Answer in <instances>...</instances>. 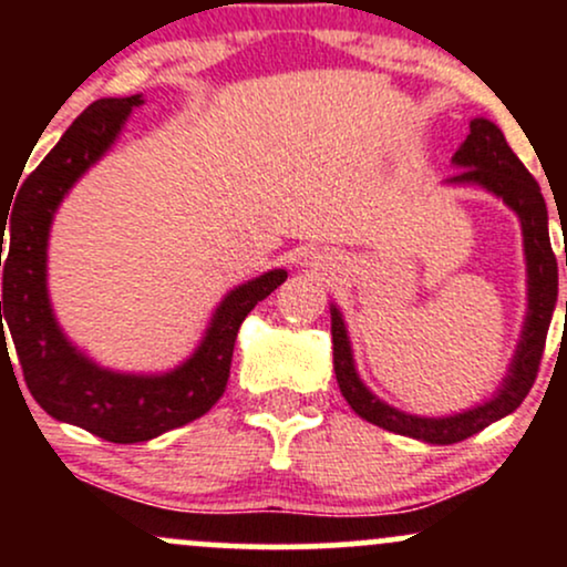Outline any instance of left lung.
<instances>
[{
    "instance_id": "obj_1",
    "label": "left lung",
    "mask_w": 567,
    "mask_h": 567,
    "mask_svg": "<svg viewBox=\"0 0 567 567\" xmlns=\"http://www.w3.org/2000/svg\"><path fill=\"white\" fill-rule=\"evenodd\" d=\"M453 165L461 167L445 184L483 186L517 213L523 224L525 261H528V317H525L523 338L514 351V360L498 394L483 405L464 410V413L445 415V419H421V415L402 413L386 402H381L365 383L360 381L351 357L347 324L341 311L330 306V333H333V368L341 394L347 396L360 419L386 429V432L405 434V437L432 442V445H453L472 434L483 432L493 421L514 413L519 402L530 392L533 381L542 365L546 333H549L551 311L557 303V258L549 243V216L536 178L525 171L523 162L512 152L504 133L491 120H472L470 135L453 154ZM567 266V261H565ZM567 309V303H565Z\"/></svg>"
}]
</instances>
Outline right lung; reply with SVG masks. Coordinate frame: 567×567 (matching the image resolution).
I'll list each match as a JSON object with an SVG mask.
<instances>
[{
    "label": "right lung",
    "mask_w": 567,
    "mask_h": 567,
    "mask_svg": "<svg viewBox=\"0 0 567 567\" xmlns=\"http://www.w3.org/2000/svg\"><path fill=\"white\" fill-rule=\"evenodd\" d=\"M141 103V95L90 103L42 165L23 181L12 218L0 216V245L4 229L10 231L8 258L0 256V266L4 264L0 351L8 354L4 316L25 386L42 410L120 445L159 437L216 405L229 381L239 324L258 301L288 279V271L275 269L234 288L213 315L197 351L171 373H114L71 347L48 298L50 224L69 188L112 148L133 106Z\"/></svg>",
    "instance_id": "1"
}]
</instances>
